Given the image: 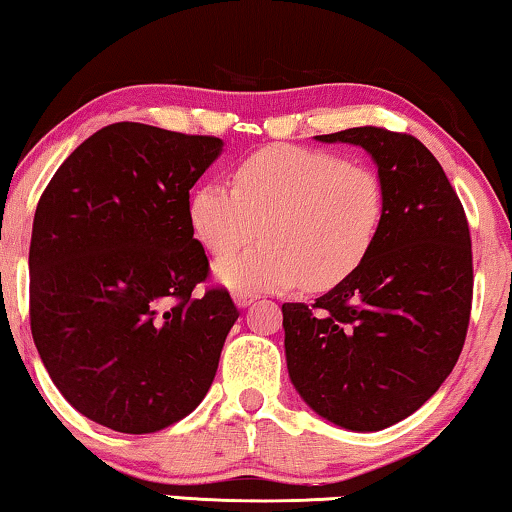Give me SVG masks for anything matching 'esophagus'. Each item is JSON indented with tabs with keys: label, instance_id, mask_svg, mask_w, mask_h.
<instances>
[{
	"label": "esophagus",
	"instance_id": "obj_1",
	"mask_svg": "<svg viewBox=\"0 0 512 512\" xmlns=\"http://www.w3.org/2000/svg\"><path fill=\"white\" fill-rule=\"evenodd\" d=\"M256 298H258L256 293H251V291H235L233 293V300H235L237 307H249Z\"/></svg>",
	"mask_w": 512,
	"mask_h": 512
}]
</instances>
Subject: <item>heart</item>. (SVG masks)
Instances as JSON below:
<instances>
[{"mask_svg":"<svg viewBox=\"0 0 512 512\" xmlns=\"http://www.w3.org/2000/svg\"><path fill=\"white\" fill-rule=\"evenodd\" d=\"M384 216L387 191L373 167L291 144L251 153L235 167L233 186L202 181L188 198L195 240L212 256L258 232L266 237L216 263V279L233 291L333 289L366 261Z\"/></svg>","mask_w":512,"mask_h":512,"instance_id":"1","label":"heart"}]
</instances>
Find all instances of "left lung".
Returning a JSON list of instances; mask_svg holds the SVG:
<instances>
[{"instance_id":"8db88e82","label":"left lung","mask_w":512,"mask_h":512,"mask_svg":"<svg viewBox=\"0 0 512 512\" xmlns=\"http://www.w3.org/2000/svg\"><path fill=\"white\" fill-rule=\"evenodd\" d=\"M314 139L370 153L387 216L345 282L312 305H282L286 368L319 417L380 431L422 408L459 359L473 300L471 233L443 167L419 139L375 125Z\"/></svg>"}]
</instances>
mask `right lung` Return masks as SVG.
I'll return each mask as SVG.
<instances>
[{
    "instance_id": "1",
    "label": "right lung",
    "mask_w": 512,
    "mask_h": 512,
    "mask_svg": "<svg viewBox=\"0 0 512 512\" xmlns=\"http://www.w3.org/2000/svg\"><path fill=\"white\" fill-rule=\"evenodd\" d=\"M219 137L114 123L41 195L30 242V324L41 361L81 415L153 433L198 408L240 317L226 289L193 296L209 261L188 191Z\"/></svg>"
}]
</instances>
